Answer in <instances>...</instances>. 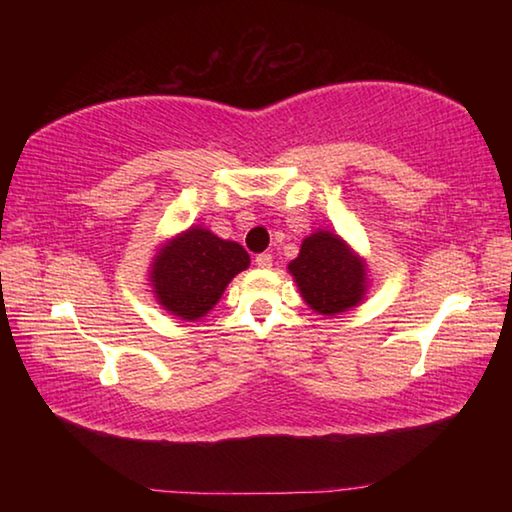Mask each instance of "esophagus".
I'll return each instance as SVG.
<instances>
[{
	"label": "esophagus",
	"mask_w": 512,
	"mask_h": 512,
	"mask_svg": "<svg viewBox=\"0 0 512 512\" xmlns=\"http://www.w3.org/2000/svg\"><path fill=\"white\" fill-rule=\"evenodd\" d=\"M255 264H257L259 268H271V266H273V255H271V253H259V255L255 257Z\"/></svg>",
	"instance_id": "1"
}]
</instances>
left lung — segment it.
<instances>
[{"label": "left lung", "mask_w": 512, "mask_h": 512, "mask_svg": "<svg viewBox=\"0 0 512 512\" xmlns=\"http://www.w3.org/2000/svg\"><path fill=\"white\" fill-rule=\"evenodd\" d=\"M289 273L307 305L323 316L357 307L368 289L366 262L329 230H318L302 241Z\"/></svg>", "instance_id": "left-lung-1"}]
</instances>
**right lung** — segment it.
Here are the masks:
<instances>
[{
	"mask_svg": "<svg viewBox=\"0 0 512 512\" xmlns=\"http://www.w3.org/2000/svg\"><path fill=\"white\" fill-rule=\"evenodd\" d=\"M250 257L237 241L192 228L164 244L151 264L155 300L180 320H198L223 296L232 277L246 271Z\"/></svg>",
	"mask_w": 512,
	"mask_h": 512,
	"instance_id": "add662e5",
	"label": "right lung"
}]
</instances>
